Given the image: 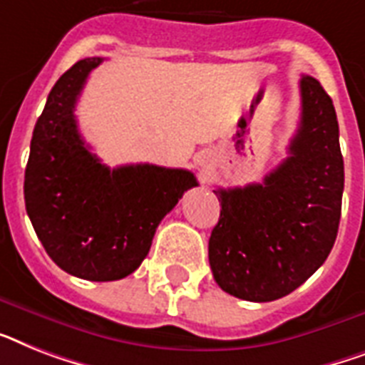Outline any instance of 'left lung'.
<instances>
[{"mask_svg":"<svg viewBox=\"0 0 365 365\" xmlns=\"http://www.w3.org/2000/svg\"><path fill=\"white\" fill-rule=\"evenodd\" d=\"M300 127L289 157L262 183L215 189L221 213L208 244L213 279L229 294L272 302L328 259L341 219L345 170L334 103L302 76Z\"/></svg>","mask_w":365,"mask_h":365,"instance_id":"1","label":"left lung"}]
</instances>
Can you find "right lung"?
<instances>
[{
	"label": "right lung",
	"instance_id": "add662e5",
	"mask_svg": "<svg viewBox=\"0 0 365 365\" xmlns=\"http://www.w3.org/2000/svg\"><path fill=\"white\" fill-rule=\"evenodd\" d=\"M101 61H76L48 93L31 136L24 198L37 238L59 268L80 279L115 281L142 264L161 219L198 183L183 168H108L90 152L75 106Z\"/></svg>",
	"mask_w": 365,
	"mask_h": 365
}]
</instances>
